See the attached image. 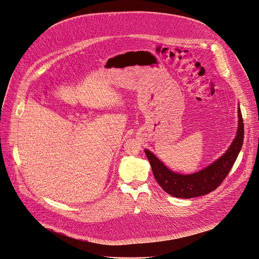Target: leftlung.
<instances>
[{"label":"left lung","instance_id":"obj_1","mask_svg":"<svg viewBox=\"0 0 259 259\" xmlns=\"http://www.w3.org/2000/svg\"><path fill=\"white\" fill-rule=\"evenodd\" d=\"M244 139V125L240 107L238 106V129L236 136L216 161L192 175H182L166 167L151 151L145 149L153 176L164 192L176 198L191 199L207 195L215 191L231 170Z\"/></svg>","mask_w":259,"mask_h":259}]
</instances>
